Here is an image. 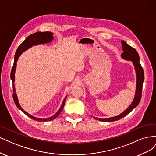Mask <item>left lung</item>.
<instances>
[{
  "mask_svg": "<svg viewBox=\"0 0 156 156\" xmlns=\"http://www.w3.org/2000/svg\"><path fill=\"white\" fill-rule=\"evenodd\" d=\"M121 43L123 49V53L121 55V57L125 59L131 60L134 65L135 71H136L137 73V88L136 92H135V96L132 104L129 105V108L126 110H125L123 113L118 115V116L108 119H100L97 117H94L95 119L100 120V121L102 122L115 121V120H119L124 117L125 116H126V115L131 112L135 108H136L137 106V105L140 102V99H141L143 84L144 79V75L143 69L141 66V65L140 63L139 54L136 50L132 47L131 46H129V45H128L124 41H122Z\"/></svg>",
  "mask_w": 156,
  "mask_h": 156,
  "instance_id": "8db88e82",
  "label": "left lung"
}]
</instances>
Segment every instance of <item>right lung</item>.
Instances as JSON below:
<instances>
[{
    "mask_svg": "<svg viewBox=\"0 0 156 156\" xmlns=\"http://www.w3.org/2000/svg\"><path fill=\"white\" fill-rule=\"evenodd\" d=\"M52 34H53L51 32H37L36 33L31 34L30 36H28L27 38L25 39L24 41L21 44L19 45L17 50V51H16V54H15L13 65L12 67L11 74H10V77H11L12 83H13V98L15 104H16V105H17V107L20 110H21V111L25 115H27L28 117H29L30 118H31V119H32L35 120H37V121H39V122L49 121V120H52L54 119L56 117H57L58 115H59V113H61L62 111V109L64 107L65 100H66V98H67V97L65 98L63 102L62 103V106H61V108H60V109H59V111L56 114H55L54 116L50 117V118H47V119H39V118L34 117L32 116V115L28 114V113H27L24 109H23L21 107V105H20L19 104L18 98H17V94L16 93V89H15V87H14L15 71H16V65H17V59H18L19 57L20 56V55L22 54L23 52H24L25 51H26V50H27L30 47H32L33 45H36V44H41V43H46L51 42L54 38Z\"/></svg>",
    "mask_w": 156,
    "mask_h": 156,
    "instance_id": "add662e5",
    "label": "right lung"
}]
</instances>
